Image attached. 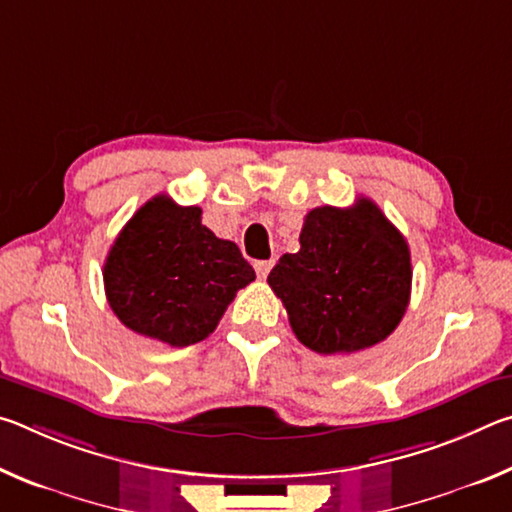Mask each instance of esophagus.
I'll use <instances>...</instances> for the list:
<instances>
[{
    "instance_id": "esophagus-1",
    "label": "esophagus",
    "mask_w": 512,
    "mask_h": 512,
    "mask_svg": "<svg viewBox=\"0 0 512 512\" xmlns=\"http://www.w3.org/2000/svg\"><path fill=\"white\" fill-rule=\"evenodd\" d=\"M273 259H257L255 262V271H257V277H266L268 273H271L273 268Z\"/></svg>"
}]
</instances>
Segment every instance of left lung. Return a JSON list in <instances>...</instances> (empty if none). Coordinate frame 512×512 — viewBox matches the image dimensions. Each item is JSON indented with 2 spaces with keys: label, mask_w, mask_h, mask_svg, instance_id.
Segmentation results:
<instances>
[{
  "label": "left lung",
  "mask_w": 512,
  "mask_h": 512,
  "mask_svg": "<svg viewBox=\"0 0 512 512\" xmlns=\"http://www.w3.org/2000/svg\"><path fill=\"white\" fill-rule=\"evenodd\" d=\"M411 275L402 232L370 198H359L352 207L311 210L300 250L280 257L268 284L302 345L318 354H352L400 325Z\"/></svg>",
  "instance_id": "1"
}]
</instances>
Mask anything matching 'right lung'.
I'll return each mask as SVG.
<instances>
[{"label": "right lung", "mask_w": 512, "mask_h": 512, "mask_svg": "<svg viewBox=\"0 0 512 512\" xmlns=\"http://www.w3.org/2000/svg\"><path fill=\"white\" fill-rule=\"evenodd\" d=\"M201 207L153 196L124 225L103 264L106 298L135 334L187 348L210 336L255 271L235 241L201 223Z\"/></svg>", "instance_id": "add662e5"}]
</instances>
